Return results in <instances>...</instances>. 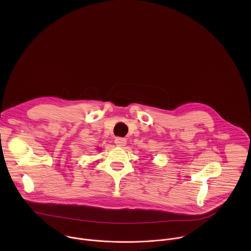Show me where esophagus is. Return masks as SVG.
Returning a JSON list of instances; mask_svg holds the SVG:
<instances>
[{
  "instance_id": "obj_1",
  "label": "esophagus",
  "mask_w": 251,
  "mask_h": 251,
  "mask_svg": "<svg viewBox=\"0 0 251 251\" xmlns=\"http://www.w3.org/2000/svg\"><path fill=\"white\" fill-rule=\"evenodd\" d=\"M114 143L116 144V146L123 147V146H125V144H126V139H125V138H122V137H116L115 140H114Z\"/></svg>"
}]
</instances>
